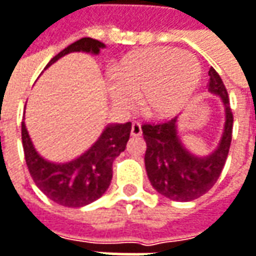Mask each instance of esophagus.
<instances>
[{
	"instance_id": "obj_1",
	"label": "esophagus",
	"mask_w": 256,
	"mask_h": 256,
	"mask_svg": "<svg viewBox=\"0 0 256 256\" xmlns=\"http://www.w3.org/2000/svg\"><path fill=\"white\" fill-rule=\"evenodd\" d=\"M140 134H142V126H140V123L139 122H133L132 123V136L138 138Z\"/></svg>"
}]
</instances>
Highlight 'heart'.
<instances>
[{
    "instance_id": "1",
    "label": "heart",
    "mask_w": 256,
    "mask_h": 256,
    "mask_svg": "<svg viewBox=\"0 0 256 256\" xmlns=\"http://www.w3.org/2000/svg\"><path fill=\"white\" fill-rule=\"evenodd\" d=\"M200 68L194 58L175 49L155 48L133 53L112 74L110 94L122 110L140 101L143 113L168 117L181 108L198 84Z\"/></svg>"
}]
</instances>
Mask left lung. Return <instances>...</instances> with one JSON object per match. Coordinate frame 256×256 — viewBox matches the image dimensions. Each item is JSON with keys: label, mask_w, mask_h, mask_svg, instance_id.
Wrapping results in <instances>:
<instances>
[{"label": "left lung", "mask_w": 256, "mask_h": 256, "mask_svg": "<svg viewBox=\"0 0 256 256\" xmlns=\"http://www.w3.org/2000/svg\"><path fill=\"white\" fill-rule=\"evenodd\" d=\"M208 90L220 96L226 107L223 136L218 148L210 156H194L181 144L175 126L176 118L142 124L146 142L144 166L149 181L159 194L171 200L191 202L206 194L216 184L229 155L233 114L228 90L213 68L208 70Z\"/></svg>", "instance_id": "left-lung-1"}]
</instances>
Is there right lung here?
Wrapping results in <instances>:
<instances>
[{"mask_svg": "<svg viewBox=\"0 0 256 256\" xmlns=\"http://www.w3.org/2000/svg\"><path fill=\"white\" fill-rule=\"evenodd\" d=\"M104 48L96 38H82L59 52L50 64L70 52H91L97 54ZM132 123L108 126L97 142L82 156L68 164H52L36 152L26 124L22 123L24 158L32 175L44 196L66 207H82L100 198L113 178V160L124 149L130 138Z\"/></svg>", "mask_w": 256, "mask_h": 256, "instance_id": "obj_1", "label": "right lung"}]
</instances>
